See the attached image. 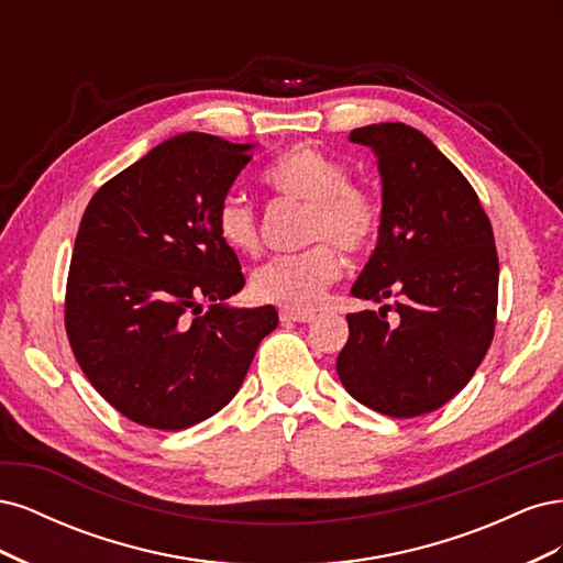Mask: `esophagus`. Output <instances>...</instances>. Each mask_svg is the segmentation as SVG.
<instances>
[{"mask_svg":"<svg viewBox=\"0 0 563 563\" xmlns=\"http://www.w3.org/2000/svg\"><path fill=\"white\" fill-rule=\"evenodd\" d=\"M279 319H282L284 323H308V321L314 319V314H312V312H298V310H286V308H282V310H279Z\"/></svg>","mask_w":563,"mask_h":563,"instance_id":"34e87169","label":"esophagus"}]
</instances>
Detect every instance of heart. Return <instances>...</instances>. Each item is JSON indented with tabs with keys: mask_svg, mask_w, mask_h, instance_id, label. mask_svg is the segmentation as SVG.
I'll return each mask as SVG.
<instances>
[{
	"mask_svg": "<svg viewBox=\"0 0 563 563\" xmlns=\"http://www.w3.org/2000/svg\"><path fill=\"white\" fill-rule=\"evenodd\" d=\"M263 183L275 199L308 207L305 242L317 246L255 269L251 294L261 302L310 312L343 275V255L336 250L356 255L376 240L383 218L380 201L366 187L350 183L347 168L312 145L286 150L269 164ZM216 234L236 255L261 251L258 218L251 203L236 195L218 203Z\"/></svg>",
	"mask_w": 563,
	"mask_h": 563,
	"instance_id": "b5f03b06",
	"label": "heart"
}]
</instances>
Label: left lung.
Instances as JSON below:
<instances>
[{
  "label": "left lung",
  "mask_w": 563,
  "mask_h": 563,
  "mask_svg": "<svg viewBox=\"0 0 563 563\" xmlns=\"http://www.w3.org/2000/svg\"><path fill=\"white\" fill-rule=\"evenodd\" d=\"M350 141L376 152L383 178L378 246L352 296L401 302L347 314L338 376L383 416L432 413L470 383L496 331L490 220L467 178L418 129L371 124Z\"/></svg>",
  "instance_id": "left-lung-1"
}]
</instances>
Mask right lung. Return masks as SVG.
<instances>
[{
  "label": "right lung",
  "instance_id": "1",
  "mask_svg": "<svg viewBox=\"0 0 563 563\" xmlns=\"http://www.w3.org/2000/svg\"><path fill=\"white\" fill-rule=\"evenodd\" d=\"M251 147L180 133L110 178L81 216L67 340L98 395L145 428L185 430L218 413L279 323L272 305H223L244 275L218 240L216 209Z\"/></svg>",
  "mask_w": 563,
  "mask_h": 563
}]
</instances>
